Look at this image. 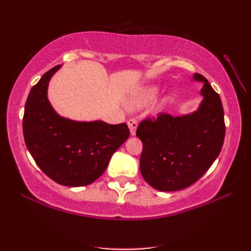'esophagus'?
<instances>
[{"label": "esophagus", "mask_w": 251, "mask_h": 251, "mask_svg": "<svg viewBox=\"0 0 251 251\" xmlns=\"http://www.w3.org/2000/svg\"><path fill=\"white\" fill-rule=\"evenodd\" d=\"M128 126L130 129L131 136H134V134H136L137 126H138V121L136 120V119H130V120L128 121Z\"/></svg>", "instance_id": "obj_1"}]
</instances>
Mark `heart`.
<instances>
[{"mask_svg":"<svg viewBox=\"0 0 251 251\" xmlns=\"http://www.w3.org/2000/svg\"><path fill=\"white\" fill-rule=\"evenodd\" d=\"M158 93V86L149 85V86H142L134 93L130 99L131 105L134 107H140L144 105H147L148 103L153 101V99L157 96Z\"/></svg>","mask_w":251,"mask_h":251,"instance_id":"heart-1","label":"heart"}]
</instances>
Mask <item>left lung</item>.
<instances>
[{"label":"left lung","instance_id":"8db88e82","mask_svg":"<svg viewBox=\"0 0 251 251\" xmlns=\"http://www.w3.org/2000/svg\"><path fill=\"white\" fill-rule=\"evenodd\" d=\"M193 79L203 82L198 110L182 117L161 113L137 129L144 146L141 175L158 191H179L194 184L222 149L226 125L221 99L205 77L194 74Z\"/></svg>","mask_w":251,"mask_h":251}]
</instances>
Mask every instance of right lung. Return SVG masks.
Returning <instances> with one entry per match:
<instances>
[{"instance_id":"right-lung-1","label":"right lung","mask_w":251,"mask_h":251,"mask_svg":"<svg viewBox=\"0 0 251 251\" xmlns=\"http://www.w3.org/2000/svg\"><path fill=\"white\" fill-rule=\"evenodd\" d=\"M61 66L42 75L30 91L23 115L29 152L46 175L64 186H85L101 176L113 153L130 136L126 123L109 125L60 117L48 100L50 78Z\"/></svg>"}]
</instances>
